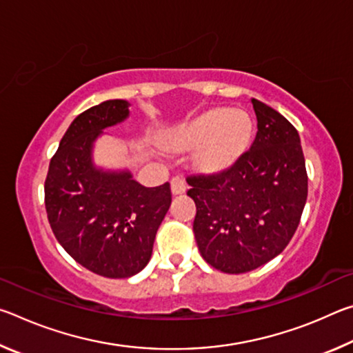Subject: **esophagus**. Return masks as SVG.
<instances>
[{
    "label": "esophagus",
    "instance_id": "obj_1",
    "mask_svg": "<svg viewBox=\"0 0 353 353\" xmlns=\"http://www.w3.org/2000/svg\"><path fill=\"white\" fill-rule=\"evenodd\" d=\"M187 191V183L182 177H174L171 181V193L172 196H181Z\"/></svg>",
    "mask_w": 353,
    "mask_h": 353
}]
</instances>
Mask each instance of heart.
Segmentation results:
<instances>
[{
  "instance_id": "1",
  "label": "heart",
  "mask_w": 353,
  "mask_h": 353,
  "mask_svg": "<svg viewBox=\"0 0 353 353\" xmlns=\"http://www.w3.org/2000/svg\"><path fill=\"white\" fill-rule=\"evenodd\" d=\"M252 135L254 123L246 112L213 107L172 129L163 145L171 152H193L196 171L218 176L246 154Z\"/></svg>"
}]
</instances>
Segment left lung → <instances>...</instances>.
<instances>
[{"instance_id": "left-lung-1", "label": "left lung", "mask_w": 353, "mask_h": 353, "mask_svg": "<svg viewBox=\"0 0 353 353\" xmlns=\"http://www.w3.org/2000/svg\"><path fill=\"white\" fill-rule=\"evenodd\" d=\"M250 103L259 130L249 151L223 174L188 179L199 252L227 274L252 271L282 252L308 194L297 130L272 107L254 98Z\"/></svg>"}]
</instances>
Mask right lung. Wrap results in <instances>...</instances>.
Returning <instances> with one entry per match:
<instances>
[{"instance_id": "obj_1", "label": "right lung", "mask_w": 353, "mask_h": 353, "mask_svg": "<svg viewBox=\"0 0 353 353\" xmlns=\"http://www.w3.org/2000/svg\"><path fill=\"white\" fill-rule=\"evenodd\" d=\"M129 103L109 99L77 115L59 143L45 181V205L57 241L88 271L109 279L139 274L152 255L171 188L143 187L128 168L94 163L104 130L129 118Z\"/></svg>"}]
</instances>
